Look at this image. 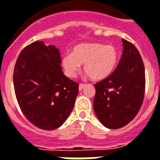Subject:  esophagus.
Instances as JSON below:
<instances>
[{
	"instance_id": "obj_1",
	"label": "esophagus",
	"mask_w": 160,
	"mask_h": 160,
	"mask_svg": "<svg viewBox=\"0 0 160 160\" xmlns=\"http://www.w3.org/2000/svg\"><path fill=\"white\" fill-rule=\"evenodd\" d=\"M85 84H80V85H79V90H80V91H81L82 89H83V88H84V87H85Z\"/></svg>"
}]
</instances>
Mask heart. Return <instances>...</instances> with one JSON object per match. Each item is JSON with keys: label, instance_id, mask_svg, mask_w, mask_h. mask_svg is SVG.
<instances>
[{"label": "heart", "instance_id": "b5f03b06", "mask_svg": "<svg viewBox=\"0 0 160 160\" xmlns=\"http://www.w3.org/2000/svg\"><path fill=\"white\" fill-rule=\"evenodd\" d=\"M118 51L113 45L98 42L80 43L75 46L72 53L62 57V66L68 76L73 78L84 64V72L93 80L108 78L116 68Z\"/></svg>", "mask_w": 160, "mask_h": 160}]
</instances>
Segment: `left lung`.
Instances as JSON below:
<instances>
[{
    "label": "left lung",
    "mask_w": 160,
    "mask_h": 160,
    "mask_svg": "<svg viewBox=\"0 0 160 160\" xmlns=\"http://www.w3.org/2000/svg\"><path fill=\"white\" fill-rule=\"evenodd\" d=\"M123 51L114 72L95 84L93 109L101 124L122 128L138 113L145 92V68L141 55L130 42L122 39Z\"/></svg>",
    "instance_id": "8db88e82"
}]
</instances>
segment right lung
<instances>
[{"instance_id": "obj_1", "label": "right lung", "mask_w": 160, "mask_h": 160, "mask_svg": "<svg viewBox=\"0 0 160 160\" xmlns=\"http://www.w3.org/2000/svg\"><path fill=\"white\" fill-rule=\"evenodd\" d=\"M60 64L59 50L42 41L25 47L15 64L17 101L26 118L42 130L62 126L78 95V83L63 74Z\"/></svg>"}]
</instances>
